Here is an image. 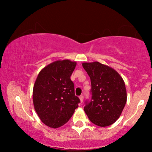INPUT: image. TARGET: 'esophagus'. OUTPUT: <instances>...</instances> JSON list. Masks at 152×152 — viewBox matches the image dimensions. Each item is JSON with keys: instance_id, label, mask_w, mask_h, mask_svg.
I'll return each instance as SVG.
<instances>
[{"instance_id": "1", "label": "esophagus", "mask_w": 152, "mask_h": 152, "mask_svg": "<svg viewBox=\"0 0 152 152\" xmlns=\"http://www.w3.org/2000/svg\"><path fill=\"white\" fill-rule=\"evenodd\" d=\"M80 102H83V101H84V96L83 95H81V96L80 97Z\"/></svg>"}]
</instances>
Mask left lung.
<instances>
[{"instance_id": "left-lung-1", "label": "left lung", "mask_w": 152, "mask_h": 152, "mask_svg": "<svg viewBox=\"0 0 152 152\" xmlns=\"http://www.w3.org/2000/svg\"><path fill=\"white\" fill-rule=\"evenodd\" d=\"M82 66L91 82V99L85 102V113L95 125H111L119 118L126 104L124 80L113 68L99 62L83 63Z\"/></svg>"}]
</instances>
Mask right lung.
Listing matches in <instances>:
<instances>
[{
  "label": "right lung",
  "mask_w": 152,
  "mask_h": 152,
  "mask_svg": "<svg viewBox=\"0 0 152 152\" xmlns=\"http://www.w3.org/2000/svg\"><path fill=\"white\" fill-rule=\"evenodd\" d=\"M75 61L58 60L39 72L33 88V104L41 122L51 128L65 124L78 107L70 76Z\"/></svg>",
  "instance_id": "obj_1"
}]
</instances>
